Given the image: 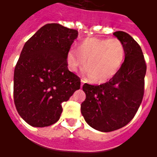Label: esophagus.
<instances>
[{
    "mask_svg": "<svg viewBox=\"0 0 157 157\" xmlns=\"http://www.w3.org/2000/svg\"><path fill=\"white\" fill-rule=\"evenodd\" d=\"M84 83H85V80H84V79H82V80H81V86H82Z\"/></svg>",
    "mask_w": 157,
    "mask_h": 157,
    "instance_id": "34e87169",
    "label": "esophagus"
}]
</instances>
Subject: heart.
Returning <instances> with one entry per match:
<instances>
[{
	"mask_svg": "<svg viewBox=\"0 0 157 157\" xmlns=\"http://www.w3.org/2000/svg\"><path fill=\"white\" fill-rule=\"evenodd\" d=\"M124 44L116 38L100 39L86 38L77 48H71L67 53V65L71 71L86 65L83 72L94 82H105L119 71L125 59Z\"/></svg>",
	"mask_w": 157,
	"mask_h": 157,
	"instance_id": "obj_1",
	"label": "heart"
}]
</instances>
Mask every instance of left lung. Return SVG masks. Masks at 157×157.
I'll use <instances>...</instances> for the list:
<instances>
[{"mask_svg":"<svg viewBox=\"0 0 157 157\" xmlns=\"http://www.w3.org/2000/svg\"><path fill=\"white\" fill-rule=\"evenodd\" d=\"M113 35L123 42L126 50L121 69L106 83H85L82 86L86 99L81 105L82 114L91 127L102 132L128 124L144 96L146 65L140 46L127 33L118 31Z\"/></svg>","mask_w":157,"mask_h":157,"instance_id":"obj_1","label":"left lung"}]
</instances>
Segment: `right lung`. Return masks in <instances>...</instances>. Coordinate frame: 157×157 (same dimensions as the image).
Masks as SVG:
<instances>
[{"instance_id":"obj_1","label":"right lung","mask_w":157,"mask_h":157,"mask_svg":"<svg viewBox=\"0 0 157 157\" xmlns=\"http://www.w3.org/2000/svg\"><path fill=\"white\" fill-rule=\"evenodd\" d=\"M77 36V30L48 23L23 46L14 70L13 97L19 115L33 127L56 123L62 102L80 89L81 79L69 71L66 60Z\"/></svg>"}]
</instances>
